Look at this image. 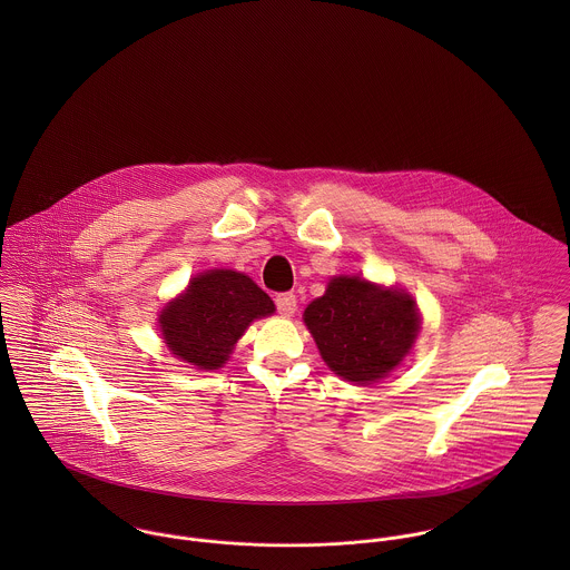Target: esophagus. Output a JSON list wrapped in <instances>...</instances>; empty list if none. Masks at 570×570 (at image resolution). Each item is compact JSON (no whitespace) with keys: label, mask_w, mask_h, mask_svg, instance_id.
<instances>
[{"label":"esophagus","mask_w":570,"mask_h":570,"mask_svg":"<svg viewBox=\"0 0 570 570\" xmlns=\"http://www.w3.org/2000/svg\"><path fill=\"white\" fill-rule=\"evenodd\" d=\"M274 303H276V309H278V314H283V316H292V314L296 312V307H298V301H296V296H294L292 292L278 294Z\"/></svg>","instance_id":"obj_1"}]
</instances>
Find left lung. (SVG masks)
Here are the masks:
<instances>
[{"label": "left lung", "mask_w": 570, "mask_h": 570, "mask_svg": "<svg viewBox=\"0 0 570 570\" xmlns=\"http://www.w3.org/2000/svg\"><path fill=\"white\" fill-rule=\"evenodd\" d=\"M305 325L335 375L371 384L404 360L416 337L419 316L404 292L357 276H337L325 296L305 309Z\"/></svg>", "instance_id": "obj_1"}]
</instances>
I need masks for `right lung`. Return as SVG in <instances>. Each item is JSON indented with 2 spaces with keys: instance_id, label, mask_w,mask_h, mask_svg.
Masks as SVG:
<instances>
[{
  "instance_id": "add662e5",
  "label": "right lung",
  "mask_w": 570,
  "mask_h": 570,
  "mask_svg": "<svg viewBox=\"0 0 570 570\" xmlns=\"http://www.w3.org/2000/svg\"><path fill=\"white\" fill-rule=\"evenodd\" d=\"M274 314L272 298L242 272L210 269L190 281L160 316L164 342L184 362L213 371L256 318Z\"/></svg>"
}]
</instances>
